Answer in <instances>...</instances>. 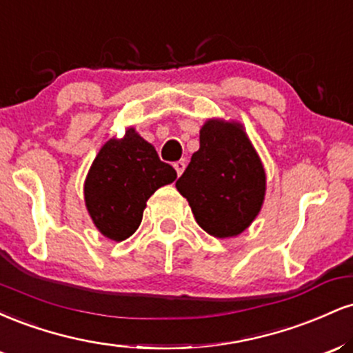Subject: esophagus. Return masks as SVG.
Wrapping results in <instances>:
<instances>
[{
	"mask_svg": "<svg viewBox=\"0 0 353 353\" xmlns=\"http://www.w3.org/2000/svg\"><path fill=\"white\" fill-rule=\"evenodd\" d=\"M174 169H176L177 176H181V174L184 172V169H185V163H184V161H177V163H174Z\"/></svg>",
	"mask_w": 353,
	"mask_h": 353,
	"instance_id": "obj_1",
	"label": "esophagus"
}]
</instances>
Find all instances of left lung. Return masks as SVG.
Wrapping results in <instances>:
<instances>
[{
    "instance_id": "obj_1",
    "label": "left lung",
    "mask_w": 353,
    "mask_h": 353,
    "mask_svg": "<svg viewBox=\"0 0 353 353\" xmlns=\"http://www.w3.org/2000/svg\"><path fill=\"white\" fill-rule=\"evenodd\" d=\"M199 144L176 188L205 232L219 239L236 237L252 224L264 204V165L241 123L205 121Z\"/></svg>"
}]
</instances>
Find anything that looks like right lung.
<instances>
[{
	"instance_id": "obj_1",
	"label": "right lung",
	"mask_w": 353,
	"mask_h": 353,
	"mask_svg": "<svg viewBox=\"0 0 353 353\" xmlns=\"http://www.w3.org/2000/svg\"><path fill=\"white\" fill-rule=\"evenodd\" d=\"M176 177L154 145L128 128L124 137H111L92 161L84 181L89 216L104 237L124 241L139 228L149 197Z\"/></svg>"
}]
</instances>
